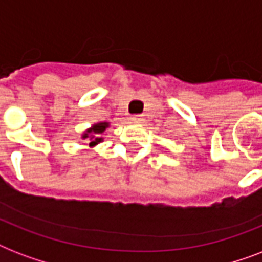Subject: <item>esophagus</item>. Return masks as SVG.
Listing matches in <instances>:
<instances>
[{
	"instance_id": "esophagus-1",
	"label": "esophagus",
	"mask_w": 262,
	"mask_h": 262,
	"mask_svg": "<svg viewBox=\"0 0 262 262\" xmlns=\"http://www.w3.org/2000/svg\"><path fill=\"white\" fill-rule=\"evenodd\" d=\"M132 122H136V123H139V122H143V117L141 115H132Z\"/></svg>"
}]
</instances>
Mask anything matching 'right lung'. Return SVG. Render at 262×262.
Wrapping results in <instances>:
<instances>
[{"mask_svg": "<svg viewBox=\"0 0 262 262\" xmlns=\"http://www.w3.org/2000/svg\"><path fill=\"white\" fill-rule=\"evenodd\" d=\"M106 127H108V122H98L92 125L90 129L84 132V135L81 136V139L88 140V144L90 147H95L98 145L99 143H102L103 137H100L103 132L106 130Z\"/></svg>", "mask_w": 262, "mask_h": 262, "instance_id": "1", "label": "right lung"}]
</instances>
